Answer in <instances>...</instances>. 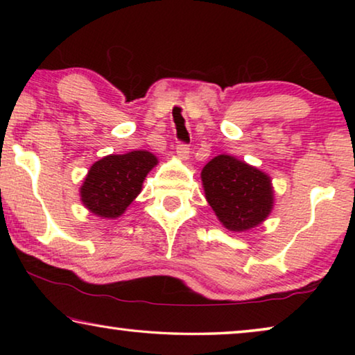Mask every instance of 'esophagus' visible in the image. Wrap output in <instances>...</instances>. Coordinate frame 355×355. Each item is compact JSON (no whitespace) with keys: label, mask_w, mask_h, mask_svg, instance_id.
<instances>
[{"label":"esophagus","mask_w":355,"mask_h":355,"mask_svg":"<svg viewBox=\"0 0 355 355\" xmlns=\"http://www.w3.org/2000/svg\"><path fill=\"white\" fill-rule=\"evenodd\" d=\"M177 156L180 159L188 161L189 159V147L186 144H178L177 146Z\"/></svg>","instance_id":"esophagus-1"}]
</instances>
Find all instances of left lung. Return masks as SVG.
Masks as SVG:
<instances>
[{"label": "left lung", "instance_id": "1", "mask_svg": "<svg viewBox=\"0 0 355 355\" xmlns=\"http://www.w3.org/2000/svg\"><path fill=\"white\" fill-rule=\"evenodd\" d=\"M200 177L209 207L230 232L250 230L271 213V178L235 156H216L203 167Z\"/></svg>", "mask_w": 355, "mask_h": 355}]
</instances>
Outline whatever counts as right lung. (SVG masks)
<instances>
[{"instance_id":"1","label":"right lung","mask_w":355,"mask_h":355,"mask_svg":"<svg viewBox=\"0 0 355 355\" xmlns=\"http://www.w3.org/2000/svg\"><path fill=\"white\" fill-rule=\"evenodd\" d=\"M156 164V156L146 150L105 156L91 166L84 178L81 202L98 218L116 219L136 199L147 173Z\"/></svg>"}]
</instances>
